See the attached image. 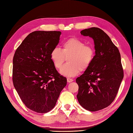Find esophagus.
<instances>
[{
	"label": "esophagus",
	"instance_id": "1",
	"mask_svg": "<svg viewBox=\"0 0 133 133\" xmlns=\"http://www.w3.org/2000/svg\"><path fill=\"white\" fill-rule=\"evenodd\" d=\"M73 79L69 78H67V82H68L70 83V82H73Z\"/></svg>",
	"mask_w": 133,
	"mask_h": 133
}]
</instances>
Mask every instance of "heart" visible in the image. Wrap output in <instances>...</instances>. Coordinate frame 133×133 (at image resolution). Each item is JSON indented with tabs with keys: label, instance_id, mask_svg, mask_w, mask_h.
I'll return each mask as SVG.
<instances>
[{
	"label": "heart",
	"instance_id": "heart-1",
	"mask_svg": "<svg viewBox=\"0 0 133 133\" xmlns=\"http://www.w3.org/2000/svg\"><path fill=\"white\" fill-rule=\"evenodd\" d=\"M95 56L94 48L85 46L83 42L79 39L72 38L63 43L62 50L55 47L51 52V59L55 67L59 69L68 58V62L60 71L61 75L66 77H74L81 70H86L92 63Z\"/></svg>",
	"mask_w": 133,
	"mask_h": 133
}]
</instances>
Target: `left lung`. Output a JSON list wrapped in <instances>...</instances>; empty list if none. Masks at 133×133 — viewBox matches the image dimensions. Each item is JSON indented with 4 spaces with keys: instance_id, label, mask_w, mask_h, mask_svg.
Segmentation results:
<instances>
[{
    "instance_id": "8db88e82",
    "label": "left lung",
    "mask_w": 133,
    "mask_h": 133,
    "mask_svg": "<svg viewBox=\"0 0 133 133\" xmlns=\"http://www.w3.org/2000/svg\"><path fill=\"white\" fill-rule=\"evenodd\" d=\"M80 33L93 39L95 55L90 66L76 80L79 86L77 98L83 108L98 111L111 104L118 92L124 78L121 55L102 29L94 27Z\"/></svg>"
}]
</instances>
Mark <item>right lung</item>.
I'll return each mask as SVG.
<instances>
[{
    "label": "right lung",
    "mask_w": 133,
    "mask_h": 133,
    "mask_svg": "<svg viewBox=\"0 0 133 133\" xmlns=\"http://www.w3.org/2000/svg\"><path fill=\"white\" fill-rule=\"evenodd\" d=\"M61 34L57 31L32 32L14 55V87L26 107L37 113L53 109L66 85V78L57 72L50 56Z\"/></svg>",
    "instance_id": "1"
}]
</instances>
